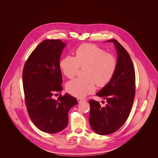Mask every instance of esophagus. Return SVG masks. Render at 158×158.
Segmentation results:
<instances>
[{"label": "esophagus", "instance_id": "1", "mask_svg": "<svg viewBox=\"0 0 158 158\" xmlns=\"http://www.w3.org/2000/svg\"><path fill=\"white\" fill-rule=\"evenodd\" d=\"M77 101H78V102H79V103H81V102H83V101H86V99H82V98H77Z\"/></svg>", "mask_w": 158, "mask_h": 158}]
</instances>
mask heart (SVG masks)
<instances>
[{"label": "heart", "mask_w": 158, "mask_h": 158, "mask_svg": "<svg viewBox=\"0 0 158 158\" xmlns=\"http://www.w3.org/2000/svg\"><path fill=\"white\" fill-rule=\"evenodd\" d=\"M63 73L73 78L80 68H84L85 77L77 78L66 84V90L71 95L82 98L92 94L95 85L104 87L111 80L117 67L116 57L111 53L92 44H83L75 50V57L66 56L60 61Z\"/></svg>", "instance_id": "1"}]
</instances>
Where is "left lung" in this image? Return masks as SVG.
<instances>
[{
	"instance_id": "left-lung-1",
	"label": "left lung",
	"mask_w": 158,
	"mask_h": 158,
	"mask_svg": "<svg viewBox=\"0 0 158 158\" xmlns=\"http://www.w3.org/2000/svg\"><path fill=\"white\" fill-rule=\"evenodd\" d=\"M117 48V67L115 74L97 95L106 100L101 106L94 99L90 104L89 123L98 135H108L117 131L127 120L134 102L135 76L132 60L126 50L116 40H110Z\"/></svg>"
}]
</instances>
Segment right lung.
<instances>
[{"label": "right lung", "instance_id": "add662e5", "mask_svg": "<svg viewBox=\"0 0 158 158\" xmlns=\"http://www.w3.org/2000/svg\"><path fill=\"white\" fill-rule=\"evenodd\" d=\"M66 44L60 40H45L31 53L23 72V88L27 111L40 130L56 133L66 127L69 110L77 104L66 94L54 99L63 89L60 59ZM57 95V94H56Z\"/></svg>", "mask_w": 158, "mask_h": 158}]
</instances>
